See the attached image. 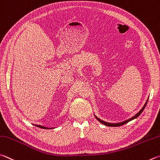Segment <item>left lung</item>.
I'll return each instance as SVG.
<instances>
[{
  "mask_svg": "<svg viewBox=\"0 0 160 160\" xmlns=\"http://www.w3.org/2000/svg\"><path fill=\"white\" fill-rule=\"evenodd\" d=\"M148 99L147 100V101H146V103H145V105H144V106L143 107V108H142V109L140 110V111H139L137 114L136 115H135L134 116H133V117H132V118H130V119H129V120H125V121H124V122H120V123H115V124H112V123H108V122H104V121H103V120H100L99 118H98L97 117H96V118L97 119V120L100 122L101 123H102V124H103L104 125H106V126H108V127H119V126H122V125H123V124H126V123H127V122H129V121H131V120H133V119H135V118H138L139 115H140L141 114V112L143 111V110H144V108H146V104H147V103H148Z\"/></svg>",
  "mask_w": 160,
  "mask_h": 160,
  "instance_id": "1",
  "label": "left lung"
}]
</instances>
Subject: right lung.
I'll list each match as a JSON object with an SVG mask.
<instances>
[{
	"label": "right lung",
	"mask_w": 160,
	"mask_h": 160,
	"mask_svg": "<svg viewBox=\"0 0 160 160\" xmlns=\"http://www.w3.org/2000/svg\"><path fill=\"white\" fill-rule=\"evenodd\" d=\"M38 127H40V128H42V129H48V127H42V126H40V125H36ZM51 129V128H50Z\"/></svg>",
	"instance_id": "right-lung-1"
}]
</instances>
